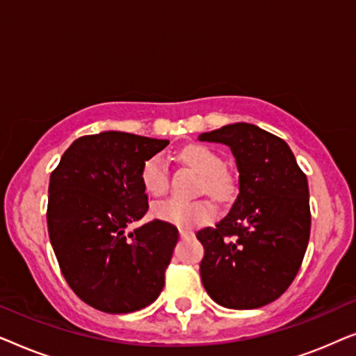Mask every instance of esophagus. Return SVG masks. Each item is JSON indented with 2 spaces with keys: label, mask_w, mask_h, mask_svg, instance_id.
<instances>
[{
  "label": "esophagus",
  "mask_w": 356,
  "mask_h": 356,
  "mask_svg": "<svg viewBox=\"0 0 356 356\" xmlns=\"http://www.w3.org/2000/svg\"><path fill=\"white\" fill-rule=\"evenodd\" d=\"M179 235H181V238H191L194 236V232L189 230V228H179Z\"/></svg>",
  "instance_id": "34e87169"
}]
</instances>
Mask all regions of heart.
Returning <instances> with one entry per match:
<instances>
[{"mask_svg": "<svg viewBox=\"0 0 356 356\" xmlns=\"http://www.w3.org/2000/svg\"><path fill=\"white\" fill-rule=\"evenodd\" d=\"M179 160L201 175L199 191L207 193L217 201H230L236 194V178L223 167V159L207 145L191 144L179 152ZM140 183L152 196H162L168 189V168L162 155H152L140 168ZM152 216L160 220L189 228L201 225L216 217V207L209 201H167L155 202Z\"/></svg>", "mask_w": 356, "mask_h": 356, "instance_id": "obj_1", "label": "heart"}]
</instances>
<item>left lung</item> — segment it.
<instances>
[{
    "instance_id": "8db88e82",
    "label": "left lung",
    "mask_w": 356,
    "mask_h": 356,
    "mask_svg": "<svg viewBox=\"0 0 356 356\" xmlns=\"http://www.w3.org/2000/svg\"><path fill=\"white\" fill-rule=\"evenodd\" d=\"M199 140L228 145L240 173V194L227 217L196 233L204 246L202 285L225 308H261L289 289L303 262L308 179L289 144L259 126L227 124Z\"/></svg>"
}]
</instances>
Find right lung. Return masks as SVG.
I'll use <instances>...</instances> for the list:
<instances>
[{"mask_svg": "<svg viewBox=\"0 0 356 356\" xmlns=\"http://www.w3.org/2000/svg\"><path fill=\"white\" fill-rule=\"evenodd\" d=\"M168 145L120 131L82 136L53 170L48 235L67 285L92 308L139 311L159 298L178 228L163 220L126 233L149 209L140 168Z\"/></svg>", "mask_w": 356, "mask_h": 356, "instance_id": "add662e5", "label": "right lung"}]
</instances>
